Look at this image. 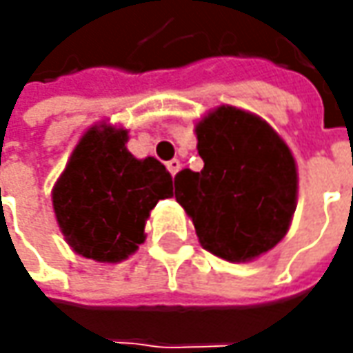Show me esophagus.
Wrapping results in <instances>:
<instances>
[{
    "label": "esophagus",
    "instance_id": "1",
    "mask_svg": "<svg viewBox=\"0 0 353 353\" xmlns=\"http://www.w3.org/2000/svg\"><path fill=\"white\" fill-rule=\"evenodd\" d=\"M179 169H181V161H179V159H172V161H169V163H167V170H169L172 176L179 172Z\"/></svg>",
    "mask_w": 353,
    "mask_h": 353
}]
</instances>
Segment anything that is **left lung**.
<instances>
[{
  "mask_svg": "<svg viewBox=\"0 0 353 353\" xmlns=\"http://www.w3.org/2000/svg\"><path fill=\"white\" fill-rule=\"evenodd\" d=\"M204 169L174 176V198L192 218L204 250L250 261L285 237L296 208L289 147L253 114L222 105L196 125Z\"/></svg>",
  "mask_w": 353,
  "mask_h": 353,
  "instance_id": "obj_1",
  "label": "left lung"
}]
</instances>
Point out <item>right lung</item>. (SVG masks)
Here are the masks:
<instances>
[{"mask_svg": "<svg viewBox=\"0 0 353 353\" xmlns=\"http://www.w3.org/2000/svg\"><path fill=\"white\" fill-rule=\"evenodd\" d=\"M125 141V129H90L52 190L57 222L70 248L102 263H117L137 250L149 212L172 196L167 169L153 157L135 159Z\"/></svg>", "mask_w": 353, "mask_h": 353, "instance_id": "obj_1", "label": "right lung"}]
</instances>
